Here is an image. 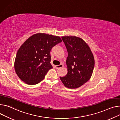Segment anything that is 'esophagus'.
<instances>
[{
  "instance_id": "esophagus-1",
  "label": "esophagus",
  "mask_w": 120,
  "mask_h": 120,
  "mask_svg": "<svg viewBox=\"0 0 120 120\" xmlns=\"http://www.w3.org/2000/svg\"><path fill=\"white\" fill-rule=\"evenodd\" d=\"M63 67V64H59V65H57V66H56V68H57V69H58V68H62V67Z\"/></svg>"
}]
</instances>
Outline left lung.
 <instances>
[{
  "mask_svg": "<svg viewBox=\"0 0 120 120\" xmlns=\"http://www.w3.org/2000/svg\"><path fill=\"white\" fill-rule=\"evenodd\" d=\"M62 39L68 52V74L60 79L67 88H78L91 77L95 64L94 56L88 44L81 38L66 36Z\"/></svg>",
  "mask_w": 120,
  "mask_h": 120,
  "instance_id": "obj_1",
  "label": "left lung"
}]
</instances>
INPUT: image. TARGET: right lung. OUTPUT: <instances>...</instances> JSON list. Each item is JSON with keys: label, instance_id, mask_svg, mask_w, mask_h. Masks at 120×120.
I'll list each match as a JSON object with an SVG mask.
<instances>
[{"label": "right lung", "instance_id": "1", "mask_svg": "<svg viewBox=\"0 0 120 120\" xmlns=\"http://www.w3.org/2000/svg\"><path fill=\"white\" fill-rule=\"evenodd\" d=\"M59 36L38 33L29 37L18 50L14 62L19 78L28 85H35L44 79L52 66L50 51L61 42Z\"/></svg>", "mask_w": 120, "mask_h": 120}]
</instances>
